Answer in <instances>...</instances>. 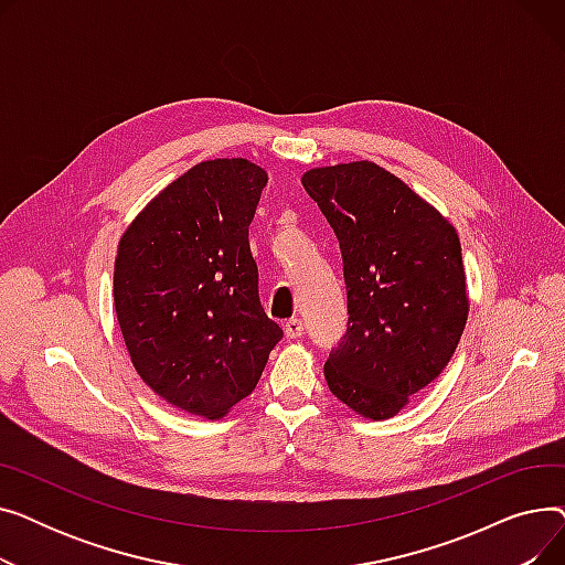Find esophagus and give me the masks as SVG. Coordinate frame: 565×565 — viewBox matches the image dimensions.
<instances>
[{"label":"esophagus","instance_id":"34e87169","mask_svg":"<svg viewBox=\"0 0 565 565\" xmlns=\"http://www.w3.org/2000/svg\"><path fill=\"white\" fill-rule=\"evenodd\" d=\"M284 332L288 339H300L305 334V322L300 318H288L284 322Z\"/></svg>","mask_w":565,"mask_h":565}]
</instances>
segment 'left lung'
Masks as SVG:
<instances>
[{"label": "left lung", "instance_id": "left-lung-1", "mask_svg": "<svg viewBox=\"0 0 565 565\" xmlns=\"http://www.w3.org/2000/svg\"><path fill=\"white\" fill-rule=\"evenodd\" d=\"M302 185L337 233L345 334L330 350V392L362 417L390 419L444 366L467 322L456 228L373 162L311 169Z\"/></svg>", "mask_w": 565, "mask_h": 565}]
</instances>
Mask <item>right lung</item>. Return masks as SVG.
<instances>
[{
	"mask_svg": "<svg viewBox=\"0 0 565 565\" xmlns=\"http://www.w3.org/2000/svg\"><path fill=\"white\" fill-rule=\"evenodd\" d=\"M267 173L243 160L192 167L130 224L114 263L116 318L141 380L217 419L249 396L284 330L258 298L249 247Z\"/></svg>",
	"mask_w": 565,
	"mask_h": 565,
	"instance_id": "right-lung-1",
	"label": "right lung"
}]
</instances>
